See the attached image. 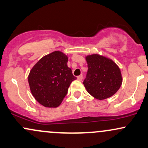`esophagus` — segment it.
Returning a JSON list of instances; mask_svg holds the SVG:
<instances>
[{
	"mask_svg": "<svg viewBox=\"0 0 148 148\" xmlns=\"http://www.w3.org/2000/svg\"><path fill=\"white\" fill-rule=\"evenodd\" d=\"M77 79L79 81H82V79H83L82 75H79V76H77Z\"/></svg>",
	"mask_w": 148,
	"mask_h": 148,
	"instance_id": "34e87169",
	"label": "esophagus"
}]
</instances>
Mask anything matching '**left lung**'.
<instances>
[{"label":"left lung","instance_id":"obj_1","mask_svg":"<svg viewBox=\"0 0 148 148\" xmlns=\"http://www.w3.org/2000/svg\"><path fill=\"white\" fill-rule=\"evenodd\" d=\"M88 64L84 87L90 95L99 100L114 95L123 83L121 71L112 59L98 53L85 56Z\"/></svg>","mask_w":148,"mask_h":148}]
</instances>
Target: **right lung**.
I'll return each mask as SVG.
<instances>
[{"mask_svg": "<svg viewBox=\"0 0 148 148\" xmlns=\"http://www.w3.org/2000/svg\"><path fill=\"white\" fill-rule=\"evenodd\" d=\"M69 57L63 52L56 50L41 58L28 75L31 93L45 107L60 106L73 81L76 79L68 67Z\"/></svg>", "mask_w": 148, "mask_h": 148, "instance_id": "obj_1", "label": "right lung"}]
</instances>
